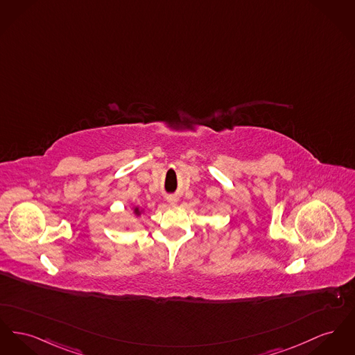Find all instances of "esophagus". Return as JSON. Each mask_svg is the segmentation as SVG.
Returning <instances> with one entry per match:
<instances>
[{"label":"esophagus","instance_id":"34e87169","mask_svg":"<svg viewBox=\"0 0 355 355\" xmlns=\"http://www.w3.org/2000/svg\"><path fill=\"white\" fill-rule=\"evenodd\" d=\"M166 200L170 205H175L177 204V197H174V196H168Z\"/></svg>","mask_w":355,"mask_h":355}]
</instances>
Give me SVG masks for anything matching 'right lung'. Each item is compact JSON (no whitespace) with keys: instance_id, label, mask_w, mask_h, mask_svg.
Segmentation results:
<instances>
[{"instance_id":"1","label":"right lung","mask_w":355,"mask_h":355,"mask_svg":"<svg viewBox=\"0 0 355 355\" xmlns=\"http://www.w3.org/2000/svg\"><path fill=\"white\" fill-rule=\"evenodd\" d=\"M134 214H135V216H139V214H141V209L134 208Z\"/></svg>"}]
</instances>
